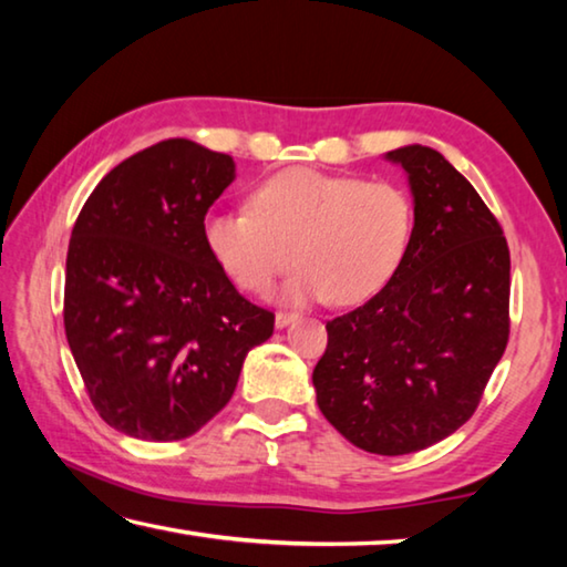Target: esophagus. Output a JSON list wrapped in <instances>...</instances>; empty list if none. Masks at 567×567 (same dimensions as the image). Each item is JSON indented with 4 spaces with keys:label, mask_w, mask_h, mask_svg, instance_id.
<instances>
[{
    "label": "esophagus",
    "mask_w": 567,
    "mask_h": 567,
    "mask_svg": "<svg viewBox=\"0 0 567 567\" xmlns=\"http://www.w3.org/2000/svg\"><path fill=\"white\" fill-rule=\"evenodd\" d=\"M295 320H297L295 312H277L275 315V328L282 330V328H287V324H292Z\"/></svg>",
    "instance_id": "34e87169"
}]
</instances>
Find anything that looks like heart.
I'll list each match as a JSON object with an SVG mask.
<instances>
[{"instance_id": "heart-1", "label": "heart", "mask_w": 567, "mask_h": 567, "mask_svg": "<svg viewBox=\"0 0 567 567\" xmlns=\"http://www.w3.org/2000/svg\"><path fill=\"white\" fill-rule=\"evenodd\" d=\"M415 237V205L388 179L297 167L265 179L249 209H213L203 239L213 262L245 292H267L275 277L287 302L360 305L395 280Z\"/></svg>"}]
</instances>
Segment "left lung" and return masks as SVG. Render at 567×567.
<instances>
[{
	"label": "left lung",
	"instance_id": "8db88e82",
	"mask_svg": "<svg viewBox=\"0 0 567 567\" xmlns=\"http://www.w3.org/2000/svg\"><path fill=\"white\" fill-rule=\"evenodd\" d=\"M408 175L415 237L385 290L330 320L312 385L354 447L408 455L473 415L511 320V252L475 187L433 147L385 155Z\"/></svg>",
	"mask_w": 567,
	"mask_h": 567
}]
</instances>
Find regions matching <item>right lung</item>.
Listing matches in <instances>:
<instances>
[{
    "instance_id": "1",
    "label": "right lung",
    "mask_w": 567,
    "mask_h": 567,
    "mask_svg": "<svg viewBox=\"0 0 567 567\" xmlns=\"http://www.w3.org/2000/svg\"><path fill=\"white\" fill-rule=\"evenodd\" d=\"M233 179L229 155L165 140L107 172L76 217L64 332L94 410L124 435H195L275 330V315L235 290L203 239Z\"/></svg>"
}]
</instances>
